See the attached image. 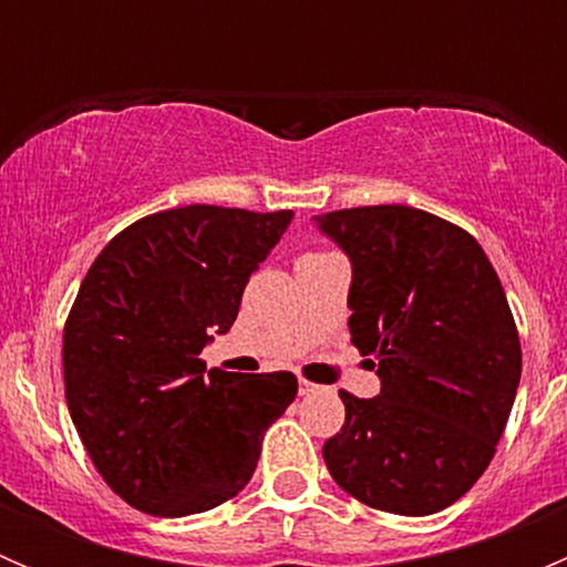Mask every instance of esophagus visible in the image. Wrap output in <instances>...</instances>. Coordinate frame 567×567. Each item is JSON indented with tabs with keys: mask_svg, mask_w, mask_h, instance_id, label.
<instances>
[{
	"mask_svg": "<svg viewBox=\"0 0 567 567\" xmlns=\"http://www.w3.org/2000/svg\"><path fill=\"white\" fill-rule=\"evenodd\" d=\"M316 390H318V386L312 384V381H307V379L299 381V394H312Z\"/></svg>",
	"mask_w": 567,
	"mask_h": 567,
	"instance_id": "1",
	"label": "esophagus"
}]
</instances>
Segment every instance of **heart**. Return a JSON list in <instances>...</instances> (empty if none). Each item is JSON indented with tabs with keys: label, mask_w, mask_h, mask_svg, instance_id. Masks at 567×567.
I'll use <instances>...</instances> for the list:
<instances>
[{
	"label": "heart",
	"mask_w": 567,
	"mask_h": 567,
	"mask_svg": "<svg viewBox=\"0 0 567 567\" xmlns=\"http://www.w3.org/2000/svg\"><path fill=\"white\" fill-rule=\"evenodd\" d=\"M320 255H326V251H310V255H305V257H320Z\"/></svg>",
	"instance_id": "b5f03b06"
}]
</instances>
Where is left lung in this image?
I'll return each instance as SVG.
<instances>
[{
    "mask_svg": "<svg viewBox=\"0 0 567 567\" xmlns=\"http://www.w3.org/2000/svg\"><path fill=\"white\" fill-rule=\"evenodd\" d=\"M351 257V342L379 398L340 392L346 422L323 444L334 483L368 507L431 516L488 468L522 381V342L483 247L409 205L318 216Z\"/></svg>",
    "mask_w": 567,
    "mask_h": 567,
    "instance_id": "left-lung-1",
    "label": "left lung"
}]
</instances>
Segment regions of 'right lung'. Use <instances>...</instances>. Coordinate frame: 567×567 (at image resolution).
Segmentation results:
<instances>
[{
    "mask_svg": "<svg viewBox=\"0 0 567 567\" xmlns=\"http://www.w3.org/2000/svg\"><path fill=\"white\" fill-rule=\"evenodd\" d=\"M290 219L158 210L120 230L82 279L62 331L68 411L93 466L136 511L181 518L233 499L293 403V373H205L199 359Z\"/></svg>",
    "mask_w": 567,
    "mask_h": 567,
    "instance_id": "1",
    "label": "right lung"
}]
</instances>
